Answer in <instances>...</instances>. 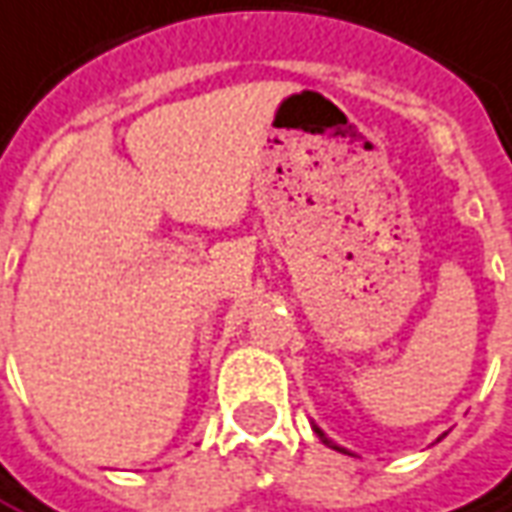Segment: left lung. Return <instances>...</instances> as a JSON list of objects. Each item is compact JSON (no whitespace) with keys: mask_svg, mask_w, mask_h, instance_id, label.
Masks as SVG:
<instances>
[{"mask_svg":"<svg viewBox=\"0 0 512 512\" xmlns=\"http://www.w3.org/2000/svg\"><path fill=\"white\" fill-rule=\"evenodd\" d=\"M314 431H316V434H319V437H322V443H325V446L336 448V451H342V454H347V451H344V448H339V446H336V443H333V440H328V437H325V431H322V429H316V426H314Z\"/></svg>","mask_w":512,"mask_h":512,"instance_id":"left-lung-1","label":"left lung"}]
</instances>
